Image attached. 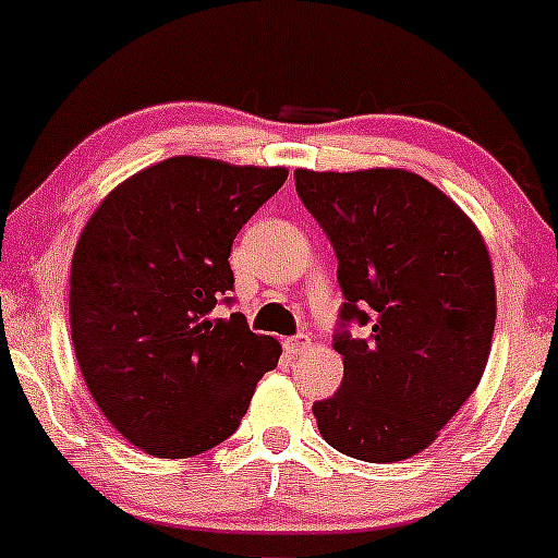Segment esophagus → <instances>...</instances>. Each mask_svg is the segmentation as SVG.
<instances>
[{
  "mask_svg": "<svg viewBox=\"0 0 558 558\" xmlns=\"http://www.w3.org/2000/svg\"><path fill=\"white\" fill-rule=\"evenodd\" d=\"M283 348H286V353H291V356H294V353L307 351V348H311V340H307V335H296V337H289V340L283 342Z\"/></svg>",
  "mask_w": 558,
  "mask_h": 558,
  "instance_id": "esophagus-1",
  "label": "esophagus"
}]
</instances>
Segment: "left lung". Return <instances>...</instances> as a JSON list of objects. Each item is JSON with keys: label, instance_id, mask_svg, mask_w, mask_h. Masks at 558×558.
I'll use <instances>...</instances> for the list:
<instances>
[{"label": "left lung", "instance_id": "left-lung-1", "mask_svg": "<svg viewBox=\"0 0 558 558\" xmlns=\"http://www.w3.org/2000/svg\"><path fill=\"white\" fill-rule=\"evenodd\" d=\"M296 194L337 253L342 384L313 404L320 437L353 459L421 453L486 369L497 289L483 234L421 174L296 170ZM348 319L374 329L353 341Z\"/></svg>", "mask_w": 558, "mask_h": 558}]
</instances>
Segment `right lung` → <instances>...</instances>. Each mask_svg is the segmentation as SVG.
Returning a JSON list of instances; mask_svg holds the SVG:
<instances>
[{
	"label": "right lung",
	"instance_id": "1",
	"mask_svg": "<svg viewBox=\"0 0 558 558\" xmlns=\"http://www.w3.org/2000/svg\"><path fill=\"white\" fill-rule=\"evenodd\" d=\"M289 178L172 156L105 196L77 238L72 345L102 415L132 446L189 459L234 435L280 342L253 335L232 302L229 253L247 218Z\"/></svg>",
	"mask_w": 558,
	"mask_h": 558
}]
</instances>
